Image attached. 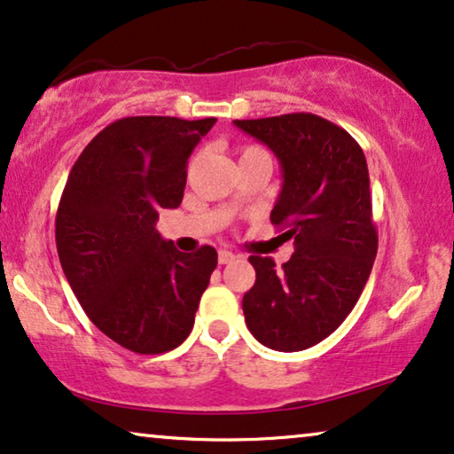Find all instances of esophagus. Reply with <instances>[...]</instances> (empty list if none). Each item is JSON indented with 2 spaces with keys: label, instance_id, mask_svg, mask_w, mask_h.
Returning <instances> with one entry per match:
<instances>
[{
  "label": "esophagus",
  "instance_id": "esophagus-1",
  "mask_svg": "<svg viewBox=\"0 0 454 454\" xmlns=\"http://www.w3.org/2000/svg\"><path fill=\"white\" fill-rule=\"evenodd\" d=\"M233 260H235L233 252H229V250L219 252V264H229V262H233Z\"/></svg>",
  "mask_w": 454,
  "mask_h": 454
}]
</instances>
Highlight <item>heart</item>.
<instances>
[{"instance_id": "b5f03b06", "label": "heart", "mask_w": 454, "mask_h": 454, "mask_svg": "<svg viewBox=\"0 0 454 454\" xmlns=\"http://www.w3.org/2000/svg\"><path fill=\"white\" fill-rule=\"evenodd\" d=\"M256 154H266L262 148L258 146H246L244 151H241V157L239 159H246V157H256Z\"/></svg>"}]
</instances>
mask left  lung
I'll list each match as a JSON object with an SVG mask.
<instances>
[{
	"mask_svg": "<svg viewBox=\"0 0 454 454\" xmlns=\"http://www.w3.org/2000/svg\"><path fill=\"white\" fill-rule=\"evenodd\" d=\"M233 123L277 154L283 188L270 223L295 246L281 269L250 256L256 283L241 301L246 325L270 349H308L349 316L374 264L365 154L351 134L314 114Z\"/></svg>",
	"mask_w": 454,
	"mask_h": 454,
	"instance_id": "obj_1",
	"label": "left lung"
}]
</instances>
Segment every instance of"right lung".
<instances>
[{
    "mask_svg": "<svg viewBox=\"0 0 454 454\" xmlns=\"http://www.w3.org/2000/svg\"><path fill=\"white\" fill-rule=\"evenodd\" d=\"M215 117H121L89 142L61 194L55 244L80 306L98 331L142 356L182 345L216 250L179 252L157 229L182 204L188 159Z\"/></svg>",
    "mask_w": 454,
    "mask_h": 454,
    "instance_id": "right-lung-1",
    "label": "right lung"
}]
</instances>
